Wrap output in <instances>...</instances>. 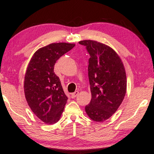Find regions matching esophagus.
<instances>
[{
    "mask_svg": "<svg viewBox=\"0 0 154 154\" xmlns=\"http://www.w3.org/2000/svg\"><path fill=\"white\" fill-rule=\"evenodd\" d=\"M79 92L78 91H75V92L72 93V98H74V97H75L77 96L78 95H79Z\"/></svg>",
    "mask_w": 154,
    "mask_h": 154,
    "instance_id": "obj_1",
    "label": "esophagus"
}]
</instances>
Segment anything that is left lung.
<instances>
[{
    "label": "left lung",
    "mask_w": 154,
    "mask_h": 154,
    "mask_svg": "<svg viewBox=\"0 0 154 154\" xmlns=\"http://www.w3.org/2000/svg\"><path fill=\"white\" fill-rule=\"evenodd\" d=\"M90 55L88 66L91 100L85 111L93 121L102 122L117 111L124 99L126 74L122 59L107 45L94 40H83Z\"/></svg>",
    "instance_id": "obj_1"
}]
</instances>
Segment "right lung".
Returning <instances> with one entry per match:
<instances>
[{
  "mask_svg": "<svg viewBox=\"0 0 154 154\" xmlns=\"http://www.w3.org/2000/svg\"><path fill=\"white\" fill-rule=\"evenodd\" d=\"M75 46L69 43H53L35 52L25 74V97L34 114L47 124L60 119L67 97L59 78L54 74L57 60Z\"/></svg>",
  "mask_w": 154,
  "mask_h": 154,
  "instance_id": "right-lung-1",
  "label": "right lung"
}]
</instances>
